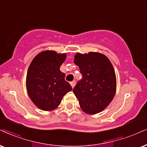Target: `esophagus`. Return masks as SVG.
Here are the masks:
<instances>
[{
	"instance_id": "esophagus-1",
	"label": "esophagus",
	"mask_w": 147,
	"mask_h": 147,
	"mask_svg": "<svg viewBox=\"0 0 147 147\" xmlns=\"http://www.w3.org/2000/svg\"><path fill=\"white\" fill-rule=\"evenodd\" d=\"M70 85H71V86H72V88H73V87H75V84H76V81H72V82H70Z\"/></svg>"
}]
</instances>
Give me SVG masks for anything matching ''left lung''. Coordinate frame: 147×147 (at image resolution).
I'll return each instance as SVG.
<instances>
[{"mask_svg":"<svg viewBox=\"0 0 147 147\" xmlns=\"http://www.w3.org/2000/svg\"><path fill=\"white\" fill-rule=\"evenodd\" d=\"M74 62L83 77L73 89L81 109L87 114H96L110 104L116 92V76L107 56L97 52L77 53Z\"/></svg>","mask_w":147,"mask_h":147,"instance_id":"left-lung-1","label":"left lung"}]
</instances>
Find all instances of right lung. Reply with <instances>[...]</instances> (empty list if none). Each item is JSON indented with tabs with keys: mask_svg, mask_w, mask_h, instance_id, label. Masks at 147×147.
<instances>
[{
	"mask_svg": "<svg viewBox=\"0 0 147 147\" xmlns=\"http://www.w3.org/2000/svg\"><path fill=\"white\" fill-rule=\"evenodd\" d=\"M66 54L53 51L38 53L30 65L26 76V88L33 103L43 111H52L60 105L63 96L72 88L65 81L60 70Z\"/></svg>",
	"mask_w": 147,
	"mask_h": 147,
	"instance_id": "obj_1",
	"label": "right lung"
}]
</instances>
